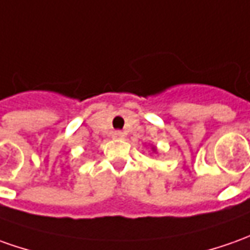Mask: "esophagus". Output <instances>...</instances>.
Here are the masks:
<instances>
[{"mask_svg":"<svg viewBox=\"0 0 250 250\" xmlns=\"http://www.w3.org/2000/svg\"><path fill=\"white\" fill-rule=\"evenodd\" d=\"M112 137H113V138H123V137H125V134L118 130V131H113Z\"/></svg>","mask_w":250,"mask_h":250,"instance_id":"1","label":"esophagus"}]
</instances>
